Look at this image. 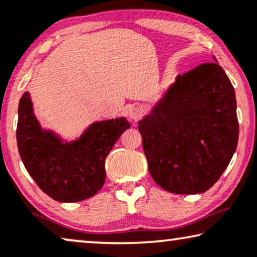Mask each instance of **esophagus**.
Instances as JSON below:
<instances>
[{
	"label": "esophagus",
	"instance_id": "esophagus-1",
	"mask_svg": "<svg viewBox=\"0 0 257 257\" xmlns=\"http://www.w3.org/2000/svg\"><path fill=\"white\" fill-rule=\"evenodd\" d=\"M143 116V110H141L140 106L138 105H133L131 109L128 110V117L131 118L132 120H137Z\"/></svg>",
	"mask_w": 257,
	"mask_h": 257
}]
</instances>
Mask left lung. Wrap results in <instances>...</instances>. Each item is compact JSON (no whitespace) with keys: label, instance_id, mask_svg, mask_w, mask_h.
Listing matches in <instances>:
<instances>
[{"label":"left lung","instance_id":"obj_1","mask_svg":"<svg viewBox=\"0 0 257 257\" xmlns=\"http://www.w3.org/2000/svg\"><path fill=\"white\" fill-rule=\"evenodd\" d=\"M213 60L177 75L138 121L151 176L177 195L209 190L236 150L235 91Z\"/></svg>","mask_w":257,"mask_h":257}]
</instances>
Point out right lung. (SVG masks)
<instances>
[{"label": "right lung", "instance_id": "add662e5", "mask_svg": "<svg viewBox=\"0 0 257 257\" xmlns=\"http://www.w3.org/2000/svg\"><path fill=\"white\" fill-rule=\"evenodd\" d=\"M130 122L125 117L91 122L66 139L37 119L31 95L18 104L17 146L25 169L42 190L61 203L90 198L105 182V159Z\"/></svg>", "mask_w": 257, "mask_h": 257}]
</instances>
